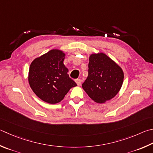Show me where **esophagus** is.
Masks as SVG:
<instances>
[{"label":"esophagus","instance_id":"obj_1","mask_svg":"<svg viewBox=\"0 0 153 153\" xmlns=\"http://www.w3.org/2000/svg\"><path fill=\"white\" fill-rule=\"evenodd\" d=\"M76 84H77V85H81V84H82V81L81 80H80L79 79H77L76 80Z\"/></svg>","mask_w":153,"mask_h":153}]
</instances>
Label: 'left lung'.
Returning a JSON list of instances; mask_svg holds the SVG:
<instances>
[{
    "label": "left lung",
    "mask_w": 153,
    "mask_h": 153,
    "mask_svg": "<svg viewBox=\"0 0 153 153\" xmlns=\"http://www.w3.org/2000/svg\"><path fill=\"white\" fill-rule=\"evenodd\" d=\"M89 61L88 76L82 88L96 103H105L120 91L123 84L124 72L104 53L91 54Z\"/></svg>",
    "instance_id": "8db88e82"
}]
</instances>
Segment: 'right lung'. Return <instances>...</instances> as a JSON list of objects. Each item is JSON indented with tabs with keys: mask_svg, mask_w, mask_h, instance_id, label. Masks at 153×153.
Returning a JSON list of instances; mask_svg holds the SVG:
<instances>
[{
	"mask_svg": "<svg viewBox=\"0 0 153 153\" xmlns=\"http://www.w3.org/2000/svg\"><path fill=\"white\" fill-rule=\"evenodd\" d=\"M65 56L61 50L52 49L30 63L28 76L30 87L47 103H59L71 88L77 85L69 77L68 69L63 64Z\"/></svg>",
	"mask_w": 153,
	"mask_h": 153,
	"instance_id": "add662e5",
	"label": "right lung"
}]
</instances>
